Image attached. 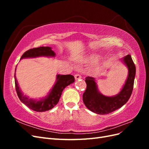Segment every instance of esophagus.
Masks as SVG:
<instances>
[{"label":"esophagus","mask_w":149,"mask_h":149,"mask_svg":"<svg viewBox=\"0 0 149 149\" xmlns=\"http://www.w3.org/2000/svg\"><path fill=\"white\" fill-rule=\"evenodd\" d=\"M74 78H75L76 80L79 79L81 78V76L80 74H76L74 75Z\"/></svg>","instance_id":"34e87169"}]
</instances>
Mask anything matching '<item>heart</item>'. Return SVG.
<instances>
[{
  "instance_id": "1",
  "label": "heart",
  "mask_w": 149,
  "mask_h": 149,
  "mask_svg": "<svg viewBox=\"0 0 149 149\" xmlns=\"http://www.w3.org/2000/svg\"><path fill=\"white\" fill-rule=\"evenodd\" d=\"M88 60L90 61H96L100 57H99L98 55H92L91 56H89L88 58Z\"/></svg>"
}]
</instances>
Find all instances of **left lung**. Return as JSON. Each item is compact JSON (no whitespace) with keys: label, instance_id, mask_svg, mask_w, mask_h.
Here are the masks:
<instances>
[{"label":"left lung","instance_id":"obj_1","mask_svg":"<svg viewBox=\"0 0 149 149\" xmlns=\"http://www.w3.org/2000/svg\"><path fill=\"white\" fill-rule=\"evenodd\" d=\"M128 68V76L119 94L114 96H106L99 91L95 78H86V89L83 95V100L88 109L98 114H107L121 107L128 101L133 90L136 76V66L130 55L121 59Z\"/></svg>","mask_w":149,"mask_h":149}]
</instances>
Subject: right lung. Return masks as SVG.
Returning a JSON list of instances; mask_svg holds the SVG:
<instances>
[{
    "instance_id": "add662e5",
    "label": "right lung",
    "mask_w": 149,
    "mask_h": 149,
    "mask_svg": "<svg viewBox=\"0 0 149 149\" xmlns=\"http://www.w3.org/2000/svg\"><path fill=\"white\" fill-rule=\"evenodd\" d=\"M55 53L52 50L51 47H40L38 48L30 49L25 52L23 54V55L22 56L20 60L23 59V58H37L40 56L54 57L55 56ZM15 71H16V68ZM14 78L17 94L21 102L30 108L31 109L37 112H45L52 109L59 102L60 98L63 89L70 84L74 82V76L71 74H57L56 83L54 84L51 91H49L45 97L40 99L38 100L29 98L28 96L24 95V93L22 92L19 87V83H18L16 78L15 72Z\"/></svg>"
}]
</instances>
